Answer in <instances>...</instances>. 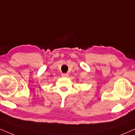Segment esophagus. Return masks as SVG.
Returning <instances> with one entry per match:
<instances>
[{
  "label": "esophagus",
  "instance_id": "obj_1",
  "mask_svg": "<svg viewBox=\"0 0 135 135\" xmlns=\"http://www.w3.org/2000/svg\"><path fill=\"white\" fill-rule=\"evenodd\" d=\"M61 76L62 77H68V76H69V75L68 74H66V73H62L61 74Z\"/></svg>",
  "mask_w": 135,
  "mask_h": 135
}]
</instances>
